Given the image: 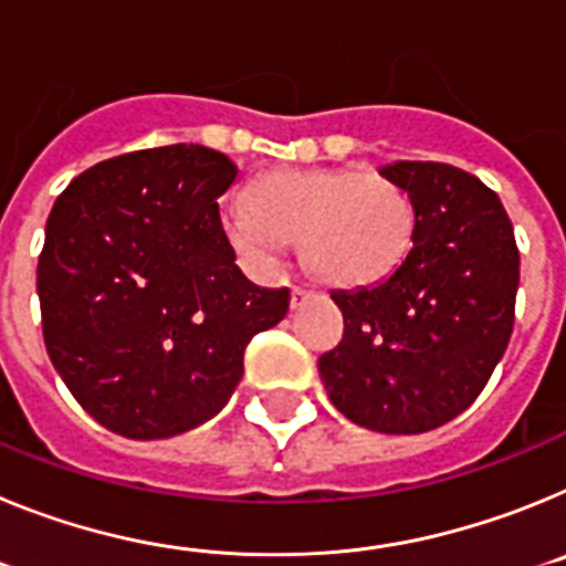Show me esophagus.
Returning <instances> with one entry per match:
<instances>
[{
  "label": "esophagus",
  "instance_id": "esophagus-1",
  "mask_svg": "<svg viewBox=\"0 0 566 566\" xmlns=\"http://www.w3.org/2000/svg\"><path fill=\"white\" fill-rule=\"evenodd\" d=\"M312 297H314L312 292H306V289L294 286V289H292V308H300V306H303V303H306V300H312Z\"/></svg>",
  "mask_w": 566,
  "mask_h": 566
}]
</instances>
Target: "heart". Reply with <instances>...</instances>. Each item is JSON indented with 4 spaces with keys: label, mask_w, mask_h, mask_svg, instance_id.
<instances>
[{
    "label": "heart",
    "mask_w": 566,
    "mask_h": 566,
    "mask_svg": "<svg viewBox=\"0 0 566 566\" xmlns=\"http://www.w3.org/2000/svg\"><path fill=\"white\" fill-rule=\"evenodd\" d=\"M247 203L223 214L229 243L254 260L303 243V263L326 286H374L413 247L408 192L363 167L274 169L249 187Z\"/></svg>",
    "instance_id": "heart-1"
}]
</instances>
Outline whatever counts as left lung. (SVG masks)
<instances>
[{
  "instance_id": "1",
  "label": "left lung",
  "mask_w": 566,
  "mask_h": 566,
  "mask_svg": "<svg viewBox=\"0 0 566 566\" xmlns=\"http://www.w3.org/2000/svg\"><path fill=\"white\" fill-rule=\"evenodd\" d=\"M413 207V247L374 289L337 292L343 339L319 357L328 399L379 433H424L482 394L513 334L518 247L499 195L451 164L385 167Z\"/></svg>"
}]
</instances>
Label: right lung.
<instances>
[{
  "instance_id": "1",
  "label": "right lung",
  "mask_w": 566,
  "mask_h": 566,
  "mask_svg": "<svg viewBox=\"0 0 566 566\" xmlns=\"http://www.w3.org/2000/svg\"><path fill=\"white\" fill-rule=\"evenodd\" d=\"M238 167L169 144L90 167L50 209L36 289L59 377L90 417L127 439L207 422L243 377L254 334L289 312V289L234 266L218 198Z\"/></svg>"
}]
</instances>
